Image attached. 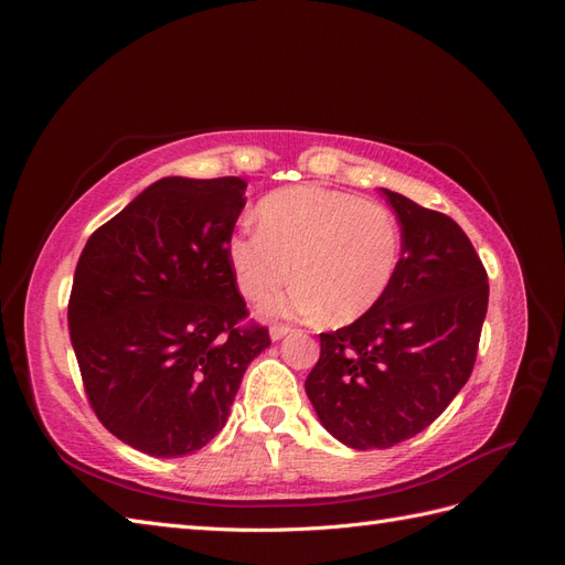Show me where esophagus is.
I'll return each mask as SVG.
<instances>
[{"instance_id":"34e87169","label":"esophagus","mask_w":565,"mask_h":565,"mask_svg":"<svg viewBox=\"0 0 565 565\" xmlns=\"http://www.w3.org/2000/svg\"><path fill=\"white\" fill-rule=\"evenodd\" d=\"M292 332H295V328H289V324H273V328L268 330V334H270L273 341H280L282 337L292 334Z\"/></svg>"}]
</instances>
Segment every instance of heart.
<instances>
[{
    "label": "heart",
    "mask_w": 565,
    "mask_h": 565,
    "mask_svg": "<svg viewBox=\"0 0 565 565\" xmlns=\"http://www.w3.org/2000/svg\"><path fill=\"white\" fill-rule=\"evenodd\" d=\"M228 264L241 292L264 299L292 276L287 292L262 313L358 320L388 292L401 264L398 221L382 204L328 188H287L259 204V228L228 241Z\"/></svg>",
    "instance_id": "heart-1"
}]
</instances>
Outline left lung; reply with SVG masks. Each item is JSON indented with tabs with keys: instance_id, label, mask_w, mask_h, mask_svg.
Returning a JSON list of instances; mask_svg holds the SVG:
<instances>
[{
	"instance_id": "left-lung-1",
	"label": "left lung",
	"mask_w": 565,
	"mask_h": 565,
	"mask_svg": "<svg viewBox=\"0 0 565 565\" xmlns=\"http://www.w3.org/2000/svg\"><path fill=\"white\" fill-rule=\"evenodd\" d=\"M401 221V264L372 311L320 334L306 377L320 424L355 450L424 431L467 384L488 313V273L455 221L382 188Z\"/></svg>"
}]
</instances>
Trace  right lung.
<instances>
[{
	"mask_svg": "<svg viewBox=\"0 0 565 565\" xmlns=\"http://www.w3.org/2000/svg\"><path fill=\"white\" fill-rule=\"evenodd\" d=\"M237 177H164L84 245L67 328L96 417L152 457L191 455L224 429L247 365L270 347L228 264L245 207Z\"/></svg>",
	"mask_w": 565,
	"mask_h": 565,
	"instance_id": "1",
	"label": "right lung"
}]
</instances>
